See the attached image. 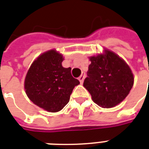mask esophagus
Wrapping results in <instances>:
<instances>
[{
	"label": "esophagus",
	"mask_w": 149,
	"mask_h": 149,
	"mask_svg": "<svg viewBox=\"0 0 149 149\" xmlns=\"http://www.w3.org/2000/svg\"><path fill=\"white\" fill-rule=\"evenodd\" d=\"M78 79L79 80V82H80V84H82L83 82H84V75H81L80 77L78 78Z\"/></svg>",
	"instance_id": "1"
}]
</instances>
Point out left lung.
<instances>
[{
	"label": "left lung",
	"mask_w": 149,
	"mask_h": 149,
	"mask_svg": "<svg viewBox=\"0 0 149 149\" xmlns=\"http://www.w3.org/2000/svg\"><path fill=\"white\" fill-rule=\"evenodd\" d=\"M89 58L91 63L84 87L89 91L93 102L102 108L120 104L134 85V75L129 65L109 50Z\"/></svg>",
	"instance_id": "obj_1"
}]
</instances>
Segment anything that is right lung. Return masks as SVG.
I'll list each match as a JSON object with an SVG mask.
<instances>
[{"instance_id": "right-lung-1", "label": "right lung", "mask_w": 149, "mask_h": 149, "mask_svg": "<svg viewBox=\"0 0 149 149\" xmlns=\"http://www.w3.org/2000/svg\"><path fill=\"white\" fill-rule=\"evenodd\" d=\"M63 59L62 54L54 49L44 52L32 63L25 78L28 97L47 112L62 110L70 102L73 88L79 84L72 77L71 68L62 65Z\"/></svg>"}]
</instances>
